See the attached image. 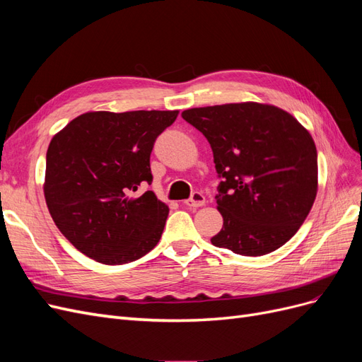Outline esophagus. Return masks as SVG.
<instances>
[{"label": "esophagus", "mask_w": 362, "mask_h": 362, "mask_svg": "<svg viewBox=\"0 0 362 362\" xmlns=\"http://www.w3.org/2000/svg\"><path fill=\"white\" fill-rule=\"evenodd\" d=\"M184 204L187 205V206H193V208L204 206L205 205V196L202 193H199V192H196V193H193V196H192L190 199L184 201Z\"/></svg>", "instance_id": "obj_1"}]
</instances>
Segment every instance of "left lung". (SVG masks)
I'll use <instances>...</instances> for the list:
<instances>
[{"instance_id": "left-lung-1", "label": "left lung", "mask_w": 362, "mask_h": 362, "mask_svg": "<svg viewBox=\"0 0 362 362\" xmlns=\"http://www.w3.org/2000/svg\"><path fill=\"white\" fill-rule=\"evenodd\" d=\"M211 146L223 217L217 247L245 257L276 250L298 233L319 189L315 144L298 119L279 107L234 103L181 115Z\"/></svg>"}]
</instances>
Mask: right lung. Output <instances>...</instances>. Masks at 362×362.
I'll return each mask as SVG.
<instances>
[{
    "label": "right lung",
    "mask_w": 362,
    "mask_h": 362,
    "mask_svg": "<svg viewBox=\"0 0 362 362\" xmlns=\"http://www.w3.org/2000/svg\"><path fill=\"white\" fill-rule=\"evenodd\" d=\"M178 110L87 112L49 141L43 194L60 233L103 264H125L160 242L169 206L151 184L149 157Z\"/></svg>",
    "instance_id": "right-lung-1"
}]
</instances>
